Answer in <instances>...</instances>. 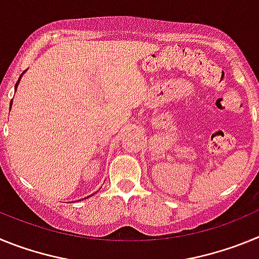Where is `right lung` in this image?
Here are the masks:
<instances>
[{
	"mask_svg": "<svg viewBox=\"0 0 259 259\" xmlns=\"http://www.w3.org/2000/svg\"><path fill=\"white\" fill-rule=\"evenodd\" d=\"M24 72H26V71H24ZM24 72H22V75L24 74ZM22 75H20V77H22ZM20 77H19V80L17 81V84H15V91H17V87H18V84H19V81H20ZM11 102H13V101H11ZM10 109H11V104H10Z\"/></svg>",
	"mask_w": 259,
	"mask_h": 259,
	"instance_id": "right-lung-1",
	"label": "right lung"
}]
</instances>
